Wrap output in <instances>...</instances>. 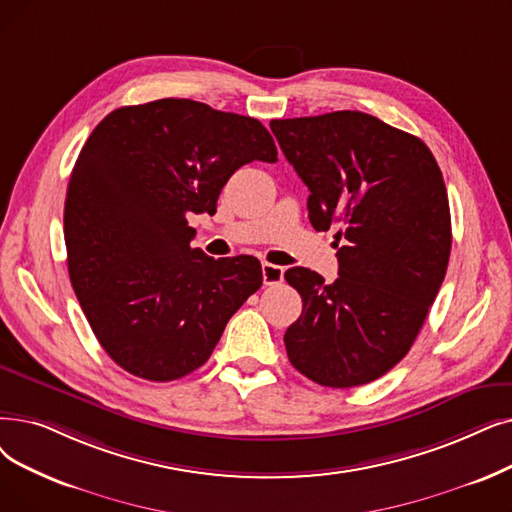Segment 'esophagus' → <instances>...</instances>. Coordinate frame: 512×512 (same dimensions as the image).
Returning <instances> with one entry per match:
<instances>
[{
    "label": "esophagus",
    "instance_id": "esophagus-1",
    "mask_svg": "<svg viewBox=\"0 0 512 512\" xmlns=\"http://www.w3.org/2000/svg\"><path fill=\"white\" fill-rule=\"evenodd\" d=\"M261 274H263V284L265 286H274V284H280L282 278H284V268H280V265H274V263H268L265 261L261 265Z\"/></svg>",
    "mask_w": 512,
    "mask_h": 512
}]
</instances>
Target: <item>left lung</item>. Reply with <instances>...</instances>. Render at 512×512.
Here are the masks:
<instances>
[{"mask_svg": "<svg viewBox=\"0 0 512 512\" xmlns=\"http://www.w3.org/2000/svg\"><path fill=\"white\" fill-rule=\"evenodd\" d=\"M274 136L309 188V221L339 228V278L286 270L303 311L286 328L291 364L318 385L376 381L410 351L452 249L448 192L420 138L360 110L276 119Z\"/></svg>", "mask_w": 512, "mask_h": 512, "instance_id": "8db88e82", "label": "left lung"}]
</instances>
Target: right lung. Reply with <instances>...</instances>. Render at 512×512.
<instances>
[{
	"label": "right lung",
	"mask_w": 512,
	"mask_h": 512,
	"mask_svg": "<svg viewBox=\"0 0 512 512\" xmlns=\"http://www.w3.org/2000/svg\"><path fill=\"white\" fill-rule=\"evenodd\" d=\"M257 119L163 98L121 106L87 138L64 203L69 276L104 351L140 379L201 368L238 307L263 282L251 255L192 249V213L253 161L276 163Z\"/></svg>",
	"instance_id": "1"
}]
</instances>
